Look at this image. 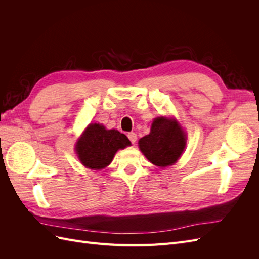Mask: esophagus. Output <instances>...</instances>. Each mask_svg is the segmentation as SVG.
<instances>
[{
  "instance_id": "34e87169",
  "label": "esophagus",
  "mask_w": 259,
  "mask_h": 259,
  "mask_svg": "<svg viewBox=\"0 0 259 259\" xmlns=\"http://www.w3.org/2000/svg\"><path fill=\"white\" fill-rule=\"evenodd\" d=\"M127 137H128V139L131 140V143H132V144H135V142L137 140V135L135 134L134 132H131V133H128V134H127Z\"/></svg>"
}]
</instances>
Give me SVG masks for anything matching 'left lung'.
I'll return each mask as SVG.
<instances>
[{"label":"left lung","instance_id":"1","mask_svg":"<svg viewBox=\"0 0 259 259\" xmlns=\"http://www.w3.org/2000/svg\"><path fill=\"white\" fill-rule=\"evenodd\" d=\"M138 144L149 161L164 167L179 159L186 146V135L176 121L160 116L153 121L150 134L140 138Z\"/></svg>","mask_w":259,"mask_h":259}]
</instances>
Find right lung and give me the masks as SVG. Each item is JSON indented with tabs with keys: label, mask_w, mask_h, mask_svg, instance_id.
<instances>
[{
	"label": "right lung",
	"mask_w": 259,
	"mask_h": 259,
	"mask_svg": "<svg viewBox=\"0 0 259 259\" xmlns=\"http://www.w3.org/2000/svg\"><path fill=\"white\" fill-rule=\"evenodd\" d=\"M131 145L128 138L116 130H106L97 123L90 124L76 144L77 156L84 166L101 169L111 163L115 152Z\"/></svg>",
	"instance_id": "right-lung-1"
}]
</instances>
